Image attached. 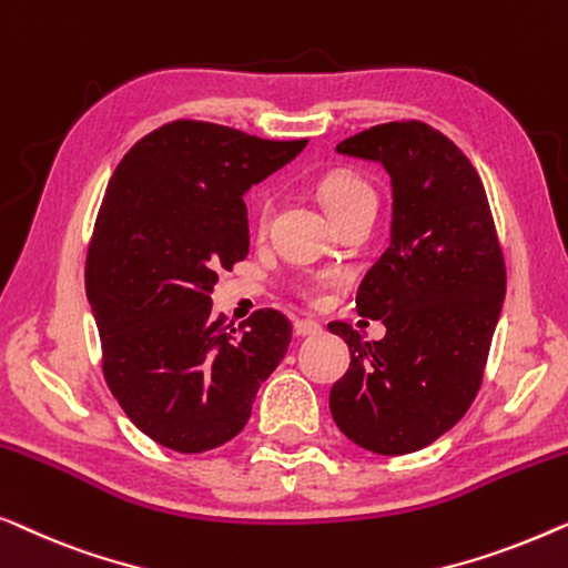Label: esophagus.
<instances>
[{
  "label": "esophagus",
  "instance_id": "1",
  "mask_svg": "<svg viewBox=\"0 0 568 568\" xmlns=\"http://www.w3.org/2000/svg\"><path fill=\"white\" fill-rule=\"evenodd\" d=\"M293 329L298 337H314V334H322V324L314 322V318H295Z\"/></svg>",
  "mask_w": 568,
  "mask_h": 568
}]
</instances>
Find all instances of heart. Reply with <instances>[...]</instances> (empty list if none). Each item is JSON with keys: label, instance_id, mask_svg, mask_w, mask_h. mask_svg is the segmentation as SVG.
<instances>
[{"label": "heart", "instance_id": "heart-1", "mask_svg": "<svg viewBox=\"0 0 568 568\" xmlns=\"http://www.w3.org/2000/svg\"><path fill=\"white\" fill-rule=\"evenodd\" d=\"M318 197H322L326 213H329L334 221L342 219V215L357 211V207H363V205H375L373 187L367 185L361 174L353 170L326 172L322 182H318ZM270 215H273V201L265 197L260 205V226H265V223L270 221ZM329 285H334V275H322V277H316L311 285L303 287V295H306L308 301L316 303V301H322V293Z\"/></svg>", "mask_w": 568, "mask_h": 568}]
</instances>
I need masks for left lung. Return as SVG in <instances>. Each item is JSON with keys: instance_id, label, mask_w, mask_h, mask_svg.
<instances>
[{"instance_id": "obj_1", "label": "left lung", "mask_w": 568, "mask_h": 568, "mask_svg": "<svg viewBox=\"0 0 568 568\" xmlns=\"http://www.w3.org/2000/svg\"><path fill=\"white\" fill-rule=\"evenodd\" d=\"M337 151L386 166L394 221L355 298L386 337L367 342L345 322L329 324L353 355L329 409L365 450L414 453L458 425L481 388L507 293L505 254L476 166L437 128L381 123Z\"/></svg>"}]
</instances>
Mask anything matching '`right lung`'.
I'll list each match as a JSON object with an SVG mask.
<instances>
[{
  "mask_svg": "<svg viewBox=\"0 0 568 568\" xmlns=\"http://www.w3.org/2000/svg\"><path fill=\"white\" fill-rule=\"evenodd\" d=\"M303 146L182 118L143 135L110 178L84 270L102 373L128 419L170 450L242 433L287 353L281 311H254L236 329L211 293L219 270L250 254L244 193Z\"/></svg>",
  "mask_w": 568,
  "mask_h": 568,
  "instance_id": "obj_1",
  "label": "right lung"
}]
</instances>
